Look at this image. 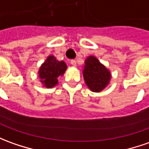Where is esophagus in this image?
<instances>
[{"instance_id":"34e87169","label":"esophagus","mask_w":149,"mask_h":149,"mask_svg":"<svg viewBox=\"0 0 149 149\" xmlns=\"http://www.w3.org/2000/svg\"><path fill=\"white\" fill-rule=\"evenodd\" d=\"M70 63L72 66H76V65H77V62H76V60H75V59H72V60L70 61Z\"/></svg>"}]
</instances>
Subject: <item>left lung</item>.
<instances>
[{
    "instance_id": "8db88e82",
    "label": "left lung",
    "mask_w": 149,
    "mask_h": 149,
    "mask_svg": "<svg viewBox=\"0 0 149 149\" xmlns=\"http://www.w3.org/2000/svg\"><path fill=\"white\" fill-rule=\"evenodd\" d=\"M85 63L83 76L87 86L92 91H101L109 82L111 77L109 71L94 56L88 57Z\"/></svg>"
}]
</instances>
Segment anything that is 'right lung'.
Segmentation results:
<instances>
[{
	"label": "right lung",
	"instance_id": "1",
	"mask_svg": "<svg viewBox=\"0 0 149 149\" xmlns=\"http://www.w3.org/2000/svg\"><path fill=\"white\" fill-rule=\"evenodd\" d=\"M66 68L67 65L64 62L58 61L54 56L50 55L39 70L40 81L45 85V87H53L58 83V77L64 73Z\"/></svg>",
	"mask_w": 149,
	"mask_h": 149
}]
</instances>
